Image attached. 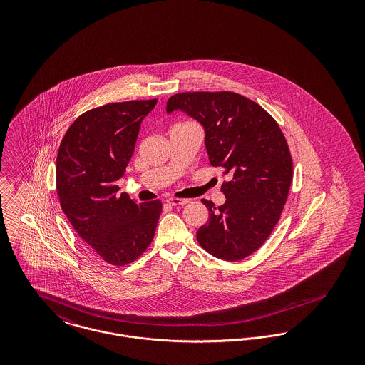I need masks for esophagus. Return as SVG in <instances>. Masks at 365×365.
<instances>
[{"mask_svg":"<svg viewBox=\"0 0 365 365\" xmlns=\"http://www.w3.org/2000/svg\"><path fill=\"white\" fill-rule=\"evenodd\" d=\"M189 200H183V198H168L167 204L171 207H183L186 204H189Z\"/></svg>","mask_w":365,"mask_h":365,"instance_id":"obj_1","label":"esophagus"}]
</instances>
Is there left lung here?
Instances as JSON below:
<instances>
[{"label":"left lung","instance_id":"obj_1","mask_svg":"<svg viewBox=\"0 0 365 365\" xmlns=\"http://www.w3.org/2000/svg\"><path fill=\"white\" fill-rule=\"evenodd\" d=\"M174 110L202 125L209 163L228 180L223 205L201 200L210 217L197 241L217 259H245L269 237L287 200L293 161L284 135L260 105L231 91L175 94L167 113Z\"/></svg>","mask_w":365,"mask_h":365}]
</instances>
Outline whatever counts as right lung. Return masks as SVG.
<instances>
[{"mask_svg": "<svg viewBox=\"0 0 365 365\" xmlns=\"http://www.w3.org/2000/svg\"><path fill=\"white\" fill-rule=\"evenodd\" d=\"M157 100L94 108L71 124L60 143L56 183L67 219L98 256L113 265L133 262L152 242L161 202L137 204L119 194L140 123Z\"/></svg>", "mask_w": 365, "mask_h": 365, "instance_id": "right-lung-1", "label": "right lung"}]
</instances>
